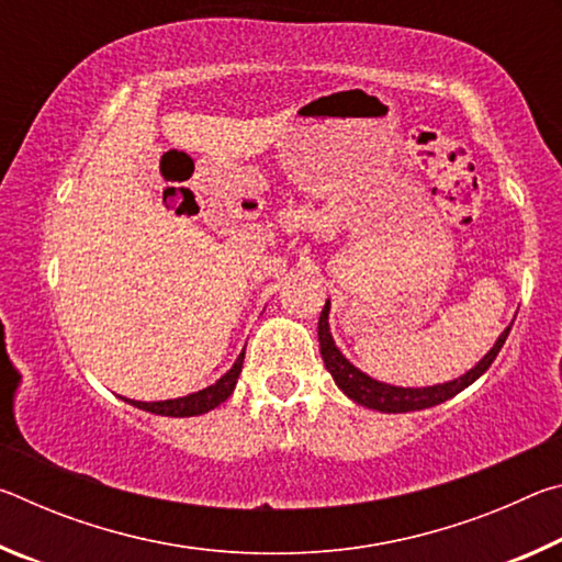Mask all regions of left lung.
<instances>
[{
	"mask_svg": "<svg viewBox=\"0 0 562 562\" xmlns=\"http://www.w3.org/2000/svg\"><path fill=\"white\" fill-rule=\"evenodd\" d=\"M329 302L325 304L319 315V325H317V335H319V351L322 359H325V367L329 369V374L335 376V384L345 392L351 402H357L367 408H376V412L384 414H404V412H418V408H429L446 402V398L456 396L463 392L465 386L473 384L486 369L493 364V359L498 357L501 347L506 345V337L510 327L503 329V335L498 337L496 345L483 357L479 364H475L471 372H465L463 376L453 379V382L446 384H436V386H424V389H402V386H389L376 382V379L361 374L357 367H351L349 361L341 357V351L335 347V339L329 335Z\"/></svg>",
	"mask_w": 562,
	"mask_h": 562,
	"instance_id": "left-lung-1",
	"label": "left lung"
}]
</instances>
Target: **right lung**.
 Listing matches in <instances>:
<instances>
[{
    "instance_id": "right-lung-1",
    "label": "right lung",
    "mask_w": 562,
    "mask_h": 562,
    "mask_svg": "<svg viewBox=\"0 0 562 562\" xmlns=\"http://www.w3.org/2000/svg\"><path fill=\"white\" fill-rule=\"evenodd\" d=\"M243 359H245V351L237 361L233 364L231 372L225 376L217 379L213 386L203 389V392H195V394H188V396H180V398H168V402H131L126 398L128 404L144 408V412L150 414H160V416H198V414H205L215 408L217 404H223L227 396L233 394L237 376L243 372Z\"/></svg>"
}]
</instances>
